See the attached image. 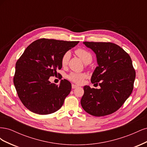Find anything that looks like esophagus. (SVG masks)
Segmentation results:
<instances>
[{"instance_id": "1", "label": "esophagus", "mask_w": 147, "mask_h": 147, "mask_svg": "<svg viewBox=\"0 0 147 147\" xmlns=\"http://www.w3.org/2000/svg\"><path fill=\"white\" fill-rule=\"evenodd\" d=\"M77 87H78V86L76 85V84H72V89H75V88H77Z\"/></svg>"}]
</instances>
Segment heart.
Segmentation results:
<instances>
[{
    "instance_id": "obj_1",
    "label": "heart",
    "mask_w": 147,
    "mask_h": 147,
    "mask_svg": "<svg viewBox=\"0 0 147 147\" xmlns=\"http://www.w3.org/2000/svg\"><path fill=\"white\" fill-rule=\"evenodd\" d=\"M76 55L80 58L84 63H86L88 61H92V55L91 53L87 50L83 48H78L75 51ZM70 57V53L69 51H66L64 53L61 58V64L63 66H65L67 64L69 60ZM86 77V75L84 73H76L72 72L68 76L67 78L69 80L76 83H80L83 80V79Z\"/></svg>"
}]
</instances>
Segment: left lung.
Segmentation results:
<instances>
[{"mask_svg": "<svg viewBox=\"0 0 147 147\" xmlns=\"http://www.w3.org/2000/svg\"><path fill=\"white\" fill-rule=\"evenodd\" d=\"M83 44L96 55L98 66L91 81L99 84L100 88L84 86L82 107L95 117L112 114L123 105L134 88L136 71L131 57L113 43L84 42Z\"/></svg>", "mask_w": 147, "mask_h": 147, "instance_id": "left-lung-1", "label": "left lung"}]
</instances>
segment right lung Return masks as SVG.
Listing matches in <instances>:
<instances>
[{
    "instance_id": "obj_1",
    "label": "right lung",
    "mask_w": 147,
    "mask_h": 147,
    "mask_svg": "<svg viewBox=\"0 0 147 147\" xmlns=\"http://www.w3.org/2000/svg\"><path fill=\"white\" fill-rule=\"evenodd\" d=\"M78 42L40 38L26 48L16 63L13 83L20 99L28 110L48 115L63 106L71 91V83L64 79L56 85L49 78L62 68L64 53Z\"/></svg>"
}]
</instances>
